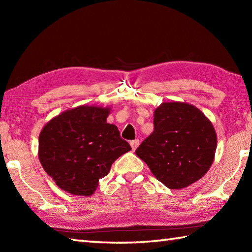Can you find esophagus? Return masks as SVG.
<instances>
[{
  "label": "esophagus",
  "mask_w": 252,
  "mask_h": 252,
  "mask_svg": "<svg viewBox=\"0 0 252 252\" xmlns=\"http://www.w3.org/2000/svg\"><path fill=\"white\" fill-rule=\"evenodd\" d=\"M130 144H131V148H132V150H135V149L136 148H138L139 147V144H140V141H139V140L138 139H136V140H133V141H131L130 142Z\"/></svg>",
  "instance_id": "34e87169"
}]
</instances>
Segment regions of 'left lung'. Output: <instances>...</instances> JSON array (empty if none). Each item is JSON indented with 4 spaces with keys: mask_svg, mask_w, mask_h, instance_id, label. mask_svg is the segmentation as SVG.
<instances>
[{
    "mask_svg": "<svg viewBox=\"0 0 252 252\" xmlns=\"http://www.w3.org/2000/svg\"><path fill=\"white\" fill-rule=\"evenodd\" d=\"M155 130L135 155L169 189H182L201 179L213 163L217 133L194 105L163 102L155 110Z\"/></svg>",
    "mask_w": 252,
    "mask_h": 252,
    "instance_id": "8db88e82",
    "label": "left lung"
}]
</instances>
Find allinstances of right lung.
Returning a JSON list of instances; mask_svg holds the SVG:
<instances>
[{
    "label": "right lung",
    "instance_id": "1",
    "mask_svg": "<svg viewBox=\"0 0 252 252\" xmlns=\"http://www.w3.org/2000/svg\"><path fill=\"white\" fill-rule=\"evenodd\" d=\"M109 106L80 105L46 123L39 135V159L57 186L90 197L119 157L131 150L114 125Z\"/></svg>",
    "mask_w": 252,
    "mask_h": 252
}]
</instances>
